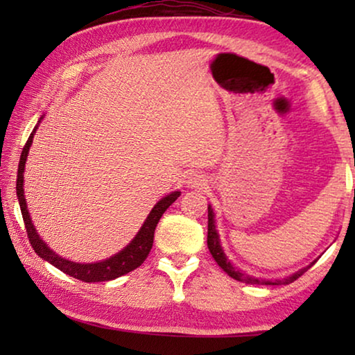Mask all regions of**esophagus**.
Instances as JSON below:
<instances>
[{"label":"esophagus","mask_w":355,"mask_h":355,"mask_svg":"<svg viewBox=\"0 0 355 355\" xmlns=\"http://www.w3.org/2000/svg\"><path fill=\"white\" fill-rule=\"evenodd\" d=\"M189 184H191L192 187H200L205 184V179H203L202 176H198V174H193V176L189 179Z\"/></svg>","instance_id":"esophagus-1"}]
</instances>
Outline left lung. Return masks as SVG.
Segmentation results:
<instances>
[{
	"label": "left lung",
	"mask_w": 355,
	"mask_h": 355,
	"mask_svg": "<svg viewBox=\"0 0 355 355\" xmlns=\"http://www.w3.org/2000/svg\"><path fill=\"white\" fill-rule=\"evenodd\" d=\"M207 244H208V249H210V254L213 255V259L216 260V263L220 265L221 268L225 270L226 273L231 276V278H234V279H237V281H242V283H247V284H259V283H260V281L257 279V278H252V276H249V275L241 273V271L237 270L236 266H232L231 261L226 259L225 252H223L221 245H220V239H218L216 230H215V220H213V210H211V207H208V237H207ZM313 263H315V261H313ZM313 263H312V265H313ZM312 265H309L307 268L300 270V271H297V273H294L293 276H289V278H286L284 283H286V284L293 283V281L300 278V276H302V275L305 273V271H307ZM265 284H278V281H276V283H270V281H265Z\"/></svg>",
	"instance_id": "left-lung-1"
}]
</instances>
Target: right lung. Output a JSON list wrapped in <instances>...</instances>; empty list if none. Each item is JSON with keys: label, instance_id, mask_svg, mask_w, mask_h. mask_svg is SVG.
I'll return each instance as SVG.
<instances>
[{"label": "right lung", "instance_id": "right-lung-1", "mask_svg": "<svg viewBox=\"0 0 355 355\" xmlns=\"http://www.w3.org/2000/svg\"><path fill=\"white\" fill-rule=\"evenodd\" d=\"M35 129H33V132H35ZM33 132L31 134V137L27 139L26 145H24L21 159H19L16 192H17V198H19V205H21V213L24 218V225H26L28 242H31L32 249L35 250V254L38 257H42L43 260L50 261L51 265H55L58 270L62 271V273L69 275L76 279L85 281V283L111 281L114 278H119V276H123L125 273H129V271H132L137 268V266L142 265L145 259L148 257L150 250H152L155 227H157L159 218L163 216V213L168 210V207L171 205V203L176 200L181 193L173 192L164 198H162V200H159L157 205L153 207V210L150 211V215L147 216V220H145L144 226L140 227L139 234L134 237V241L130 242L125 249L121 250L119 254L111 257V259L98 261V263H76V261L64 260L62 257H58L55 252L48 249L45 242L38 237L35 227H33L32 220H31V216H28V211H27L26 197H24V187H22L24 186V166H26V162H27L28 148H31V145H32Z\"/></svg>", "mask_w": 355, "mask_h": 355}]
</instances>
